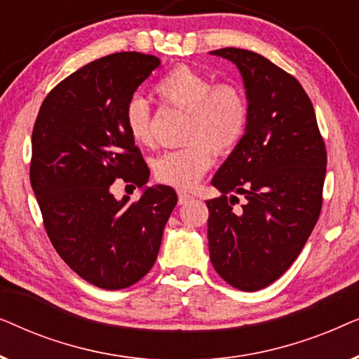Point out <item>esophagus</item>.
Wrapping results in <instances>:
<instances>
[{
    "mask_svg": "<svg viewBox=\"0 0 359 359\" xmlns=\"http://www.w3.org/2000/svg\"><path fill=\"white\" fill-rule=\"evenodd\" d=\"M193 199H194L193 194H189L188 191H183V189L178 191V203L180 204H186V203H189V201H193Z\"/></svg>",
    "mask_w": 359,
    "mask_h": 359,
    "instance_id": "34e87169",
    "label": "esophagus"
}]
</instances>
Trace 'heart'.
Returning a JSON list of instances; mask_svg holds the SVG:
<instances>
[{"label": "heart", "instance_id": "1", "mask_svg": "<svg viewBox=\"0 0 359 359\" xmlns=\"http://www.w3.org/2000/svg\"><path fill=\"white\" fill-rule=\"evenodd\" d=\"M155 95L165 106L186 111L183 139L178 149L166 150L154 163L156 180L165 184L191 188L198 183L217 154H229L242 140L248 124V102L240 88L217 83L188 65H178L161 76ZM126 129L137 145L154 142L151 111L135 95L126 104Z\"/></svg>", "mask_w": 359, "mask_h": 359}]
</instances>
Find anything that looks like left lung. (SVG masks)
<instances>
[{
    "label": "left lung",
    "mask_w": 359,
    "mask_h": 359,
    "mask_svg": "<svg viewBox=\"0 0 359 359\" xmlns=\"http://www.w3.org/2000/svg\"><path fill=\"white\" fill-rule=\"evenodd\" d=\"M210 53L237 65L248 101L242 140L212 178L222 196L205 201L210 262L230 286L253 292L287 271L316 227L327 150L296 78L245 48ZM229 192L245 196L242 208Z\"/></svg>",
    "instance_id": "1"
}]
</instances>
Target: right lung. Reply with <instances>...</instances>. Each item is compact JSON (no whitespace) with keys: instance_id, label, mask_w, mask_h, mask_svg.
Wrapping results in <instances>:
<instances>
[{"instance_id":"obj_1","label":"right lung","mask_w":359,"mask_h":359,"mask_svg":"<svg viewBox=\"0 0 359 359\" xmlns=\"http://www.w3.org/2000/svg\"><path fill=\"white\" fill-rule=\"evenodd\" d=\"M160 65L154 55L111 53L81 67L43 100L32 130L31 184L60 258L101 289L129 287L154 266L178 196L145 188L150 170L126 129L124 111ZM122 177L144 189L117 201Z\"/></svg>"}]
</instances>
